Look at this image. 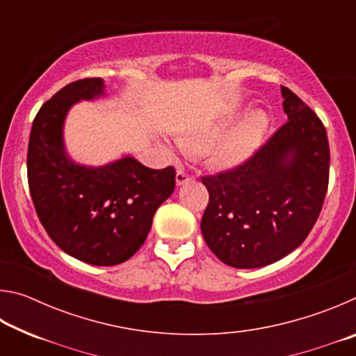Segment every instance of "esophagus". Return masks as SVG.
Returning <instances> with one entry per match:
<instances>
[{"mask_svg":"<svg viewBox=\"0 0 356 356\" xmlns=\"http://www.w3.org/2000/svg\"><path fill=\"white\" fill-rule=\"evenodd\" d=\"M190 180H195V176H193V174L186 172L184 168H179L177 172H176V182H177V185H184L186 182H190Z\"/></svg>","mask_w":356,"mask_h":356,"instance_id":"obj_1","label":"esophagus"}]
</instances>
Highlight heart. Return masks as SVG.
<instances>
[{
    "label": "heart",
    "instance_id": "b5f03b06",
    "mask_svg": "<svg viewBox=\"0 0 356 356\" xmlns=\"http://www.w3.org/2000/svg\"><path fill=\"white\" fill-rule=\"evenodd\" d=\"M267 125V119L262 113H254L240 125L237 130L229 134L222 142L215 147L212 154V161L220 168H234L245 161L251 155L252 150L257 146L259 140ZM229 130V120H225L213 127L206 135L188 144L190 149L206 150L212 147L222 139Z\"/></svg>",
    "mask_w": 356,
    "mask_h": 356
}]
</instances>
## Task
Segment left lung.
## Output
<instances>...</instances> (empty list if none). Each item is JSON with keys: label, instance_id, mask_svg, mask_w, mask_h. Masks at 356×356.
<instances>
[{"label": "left lung", "instance_id": "obj_1", "mask_svg": "<svg viewBox=\"0 0 356 356\" xmlns=\"http://www.w3.org/2000/svg\"><path fill=\"white\" fill-rule=\"evenodd\" d=\"M281 94L286 122L236 168L201 179L209 191L204 240L236 268L264 267L298 248L327 196L325 125L291 89L281 86Z\"/></svg>", "mask_w": 356, "mask_h": 356}]
</instances>
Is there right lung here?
<instances>
[{
  "instance_id": "add662e5",
  "label": "right lung",
  "mask_w": 356,
  "mask_h": 356,
  "mask_svg": "<svg viewBox=\"0 0 356 356\" xmlns=\"http://www.w3.org/2000/svg\"><path fill=\"white\" fill-rule=\"evenodd\" d=\"M102 94V78H83L47 100L33 120L26 168L35 213L53 242L78 261L110 267L141 248L156 209L172 195L176 170H150L131 156L104 168L69 160L65 113Z\"/></svg>"
}]
</instances>
